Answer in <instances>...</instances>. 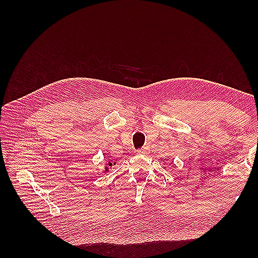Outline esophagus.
I'll return each instance as SVG.
<instances>
[{
  "label": "esophagus",
  "instance_id": "1",
  "mask_svg": "<svg viewBox=\"0 0 258 258\" xmlns=\"http://www.w3.org/2000/svg\"><path fill=\"white\" fill-rule=\"evenodd\" d=\"M140 154H149L150 153V147L149 146H144V147H142L141 150H139L138 151Z\"/></svg>",
  "mask_w": 258,
  "mask_h": 258
}]
</instances>
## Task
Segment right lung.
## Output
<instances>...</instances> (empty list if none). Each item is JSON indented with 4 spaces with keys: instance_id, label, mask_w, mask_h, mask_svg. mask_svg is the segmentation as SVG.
<instances>
[{
    "instance_id": "1",
    "label": "right lung",
    "mask_w": 258,
    "mask_h": 258,
    "mask_svg": "<svg viewBox=\"0 0 258 258\" xmlns=\"http://www.w3.org/2000/svg\"><path fill=\"white\" fill-rule=\"evenodd\" d=\"M114 164H115V163H114ZM108 166H112V163H111V162L108 163ZM107 169H108V167H106V168H105V172H107Z\"/></svg>"
}]
</instances>
